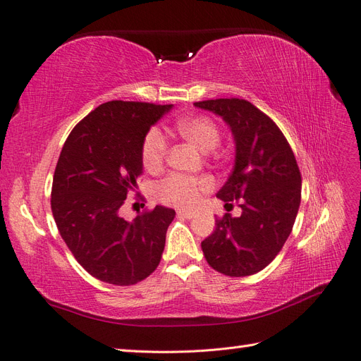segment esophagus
I'll return each mask as SVG.
<instances>
[{
	"label": "esophagus",
	"mask_w": 361,
	"mask_h": 361,
	"mask_svg": "<svg viewBox=\"0 0 361 361\" xmlns=\"http://www.w3.org/2000/svg\"><path fill=\"white\" fill-rule=\"evenodd\" d=\"M178 215H179V216H182V218H188V220H191V218H194V216H195V212L182 209V211H178Z\"/></svg>",
	"instance_id": "34e87169"
}]
</instances>
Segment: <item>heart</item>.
<instances>
[{"label": "heart", "instance_id": "b5f03b06", "mask_svg": "<svg viewBox=\"0 0 361 361\" xmlns=\"http://www.w3.org/2000/svg\"><path fill=\"white\" fill-rule=\"evenodd\" d=\"M178 130L183 138L199 149L207 152L220 143L221 130L214 118L207 116H192L180 120ZM169 154V140L158 128H150L141 143V161L149 171H158ZM212 188L209 178H195L174 173L164 179L158 187V197L167 204L191 207L200 200L202 192Z\"/></svg>", "mask_w": 361, "mask_h": 361}]
</instances>
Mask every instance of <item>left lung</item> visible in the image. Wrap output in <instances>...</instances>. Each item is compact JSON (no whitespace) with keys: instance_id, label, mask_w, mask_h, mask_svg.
I'll return each instance as SVG.
<instances>
[{"instance_id":"left-lung-1","label":"left lung","mask_w":361,"mask_h":361,"mask_svg":"<svg viewBox=\"0 0 361 361\" xmlns=\"http://www.w3.org/2000/svg\"><path fill=\"white\" fill-rule=\"evenodd\" d=\"M195 106L221 116L236 145L235 166L216 197L238 202L243 214L218 218L202 243L215 271L228 277L268 267L289 238L301 202V173L280 128L245 99H209Z\"/></svg>"}]
</instances>
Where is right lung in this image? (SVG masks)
Here are the masks:
<instances>
[{
	"label": "right lung",
	"mask_w": 361,
	"mask_h": 361,
	"mask_svg": "<svg viewBox=\"0 0 361 361\" xmlns=\"http://www.w3.org/2000/svg\"><path fill=\"white\" fill-rule=\"evenodd\" d=\"M173 105L110 101L76 125L54 171L51 209L78 264L97 280L130 286L159 265L173 209L120 216L143 173L141 143Z\"/></svg>",
	"instance_id": "obj_1"
}]
</instances>
